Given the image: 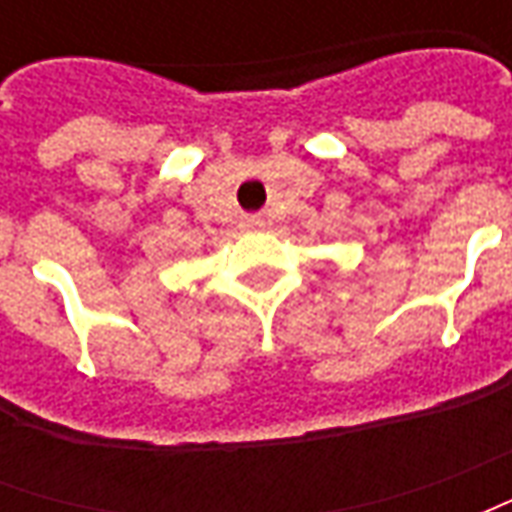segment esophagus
<instances>
[{
  "instance_id": "34e87169",
  "label": "esophagus",
  "mask_w": 512,
  "mask_h": 512,
  "mask_svg": "<svg viewBox=\"0 0 512 512\" xmlns=\"http://www.w3.org/2000/svg\"><path fill=\"white\" fill-rule=\"evenodd\" d=\"M244 227H252V230H255V227H263V219H260V216H244Z\"/></svg>"
}]
</instances>
